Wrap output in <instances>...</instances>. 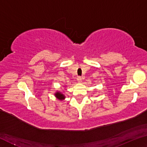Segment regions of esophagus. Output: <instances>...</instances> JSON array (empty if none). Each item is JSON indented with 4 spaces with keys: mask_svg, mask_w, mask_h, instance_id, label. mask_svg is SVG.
<instances>
[{
    "mask_svg": "<svg viewBox=\"0 0 147 147\" xmlns=\"http://www.w3.org/2000/svg\"><path fill=\"white\" fill-rule=\"evenodd\" d=\"M77 80H78V82H81L82 81V76H78V78H77Z\"/></svg>",
    "mask_w": 147,
    "mask_h": 147,
    "instance_id": "obj_1",
    "label": "esophagus"
}]
</instances>
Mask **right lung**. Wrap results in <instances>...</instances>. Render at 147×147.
Masks as SVG:
<instances>
[{"mask_svg": "<svg viewBox=\"0 0 147 147\" xmlns=\"http://www.w3.org/2000/svg\"><path fill=\"white\" fill-rule=\"evenodd\" d=\"M55 96L56 98H58L59 100H63V99L65 98V96L64 94H61V93H59V92H57V93L55 94Z\"/></svg>", "mask_w": 147, "mask_h": 147, "instance_id": "add662e5", "label": "right lung"}]
</instances>
